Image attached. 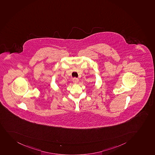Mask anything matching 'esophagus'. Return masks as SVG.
Listing matches in <instances>:
<instances>
[{
  "instance_id": "34e87169",
  "label": "esophagus",
  "mask_w": 155,
  "mask_h": 155,
  "mask_svg": "<svg viewBox=\"0 0 155 155\" xmlns=\"http://www.w3.org/2000/svg\"><path fill=\"white\" fill-rule=\"evenodd\" d=\"M72 81H73V82H74V83L77 84L78 83V81H79V80H78V78H73Z\"/></svg>"
}]
</instances>
